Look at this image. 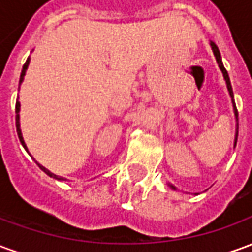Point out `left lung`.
Here are the masks:
<instances>
[{"mask_svg": "<svg viewBox=\"0 0 252 252\" xmlns=\"http://www.w3.org/2000/svg\"><path fill=\"white\" fill-rule=\"evenodd\" d=\"M212 47V51H213V55L216 58V62L219 64V68L221 70L222 72V77H224V81L227 83V89H228V93H229V97H231V101H232V106H233V115H235V119H236V132H235V140H233V147L236 146V140H238V129H239V126H238V110H236V105H235V99H233V92H232V86H231V81H229V77H228V72L227 70L224 68V64H222V61H221V55H220V51H219V48L217 46L211 41L209 43ZM167 185L171 188L173 190H177L174 185H171V184H167Z\"/></svg>", "mask_w": 252, "mask_h": 252, "instance_id": "1", "label": "left lung"}]
</instances>
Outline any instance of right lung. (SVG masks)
Masks as SVG:
<instances>
[{
	"label": "right lung",
	"mask_w": 252,
	"mask_h": 252,
	"mask_svg": "<svg viewBox=\"0 0 252 252\" xmlns=\"http://www.w3.org/2000/svg\"><path fill=\"white\" fill-rule=\"evenodd\" d=\"M30 62H31V58H28L27 59V62H25V64L23 66V70H21V75H20V82H19V86L23 83V81H24V77H25V72H27V68H28V66H30ZM20 89V88H19ZM20 101L17 99V102H16V128H17V135H19V139H20V142H21V144H23V147L27 150V153H28V147H27V144H25L24 142V137H23V133H21V128H20ZM37 163V162H36ZM37 166L40 167L44 173H46L48 177H51V178H55V180L58 181H67L66 178H63V177H59V175L57 174H54V173H51L50 170L46 169L44 166H41L40 163H37Z\"/></svg>",
	"instance_id": "right-lung-1"
}]
</instances>
